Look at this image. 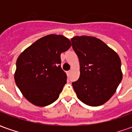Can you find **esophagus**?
<instances>
[{
  "instance_id": "esophagus-1",
  "label": "esophagus",
  "mask_w": 132,
  "mask_h": 132,
  "mask_svg": "<svg viewBox=\"0 0 132 132\" xmlns=\"http://www.w3.org/2000/svg\"><path fill=\"white\" fill-rule=\"evenodd\" d=\"M67 75H68V76H70V75H71V71H67Z\"/></svg>"
}]
</instances>
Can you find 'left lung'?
I'll return each mask as SVG.
<instances>
[{
	"label": "left lung",
	"mask_w": 132,
	"mask_h": 132,
	"mask_svg": "<svg viewBox=\"0 0 132 132\" xmlns=\"http://www.w3.org/2000/svg\"><path fill=\"white\" fill-rule=\"evenodd\" d=\"M71 40L80 62V77L72 83L78 98L89 106L103 105L122 81L119 56L94 37L76 36Z\"/></svg>",
	"instance_id": "left-lung-1"
}]
</instances>
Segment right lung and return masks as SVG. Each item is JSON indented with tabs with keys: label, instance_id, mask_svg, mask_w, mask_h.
<instances>
[{
	"label": "right lung",
	"instance_id": "add662e5",
	"mask_svg": "<svg viewBox=\"0 0 132 132\" xmlns=\"http://www.w3.org/2000/svg\"><path fill=\"white\" fill-rule=\"evenodd\" d=\"M71 46L62 35L40 38L22 52L16 62L15 81L26 99L44 107L56 101L66 83L61 54Z\"/></svg>",
	"mask_w": 132,
	"mask_h": 132
}]
</instances>
